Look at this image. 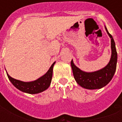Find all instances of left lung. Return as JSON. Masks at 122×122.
I'll use <instances>...</instances> for the list:
<instances>
[{
	"instance_id": "left-lung-1",
	"label": "left lung",
	"mask_w": 122,
	"mask_h": 122,
	"mask_svg": "<svg viewBox=\"0 0 122 122\" xmlns=\"http://www.w3.org/2000/svg\"><path fill=\"white\" fill-rule=\"evenodd\" d=\"M105 29L111 38L112 55L109 63L105 68L93 72H86L75 66L72 60L71 63L74 79L80 86L86 89L95 90L102 88L110 82L116 72L118 57L115 42L112 36L108 32L107 28Z\"/></svg>"
}]
</instances>
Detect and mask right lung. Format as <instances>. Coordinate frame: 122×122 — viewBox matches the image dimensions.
I'll list each match as a JSON object with an SVG mask.
<instances>
[{
  "label": "right lung",
  "mask_w": 122,
  "mask_h": 122,
  "mask_svg": "<svg viewBox=\"0 0 122 122\" xmlns=\"http://www.w3.org/2000/svg\"><path fill=\"white\" fill-rule=\"evenodd\" d=\"M55 64V62L52 64L48 71L44 76L40 77L35 81L29 82H24L20 81L18 80L14 79L10 76L7 73V76L12 82V84L18 90L25 93H30V94H35L40 92H44L47 90L51 82L52 74H53V67Z\"/></svg>",
  "instance_id": "1"
}]
</instances>
